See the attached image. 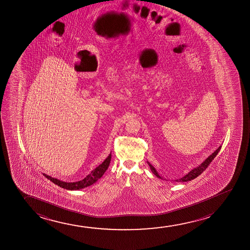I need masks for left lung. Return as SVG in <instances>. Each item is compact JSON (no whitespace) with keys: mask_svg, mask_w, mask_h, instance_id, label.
<instances>
[{"mask_svg":"<svg viewBox=\"0 0 250 250\" xmlns=\"http://www.w3.org/2000/svg\"><path fill=\"white\" fill-rule=\"evenodd\" d=\"M220 148H221V146H219L217 149H216L212 154H210L208 157L206 159L205 161L202 162V164L199 165L197 167L193 168L191 171H189V172H188L187 174L185 175L184 177H182V178H179V179H176L174 181L176 182H188L191 181L193 179H195V178H197L199 175H201L202 173V171H205L206 168L208 167L209 164L212 162V160L216 157V155L217 154L219 153V150H220ZM147 164L149 166V167H150L151 171H153V173L155 174L156 177L158 178H161V179H163L162 177H161L159 173H158L157 171H156V169L152 166V165L147 161Z\"/></svg>","mask_w":250,"mask_h":250,"instance_id":"left-lung-1","label":"left lung"}]
</instances>
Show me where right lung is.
<instances>
[{"instance_id":"add662e5","label":"right lung","mask_w":250,"mask_h":250,"mask_svg":"<svg viewBox=\"0 0 250 250\" xmlns=\"http://www.w3.org/2000/svg\"><path fill=\"white\" fill-rule=\"evenodd\" d=\"M111 157L112 155H109L106 157V160L103 161L102 164L99 165L97 167L95 168L89 175H87L85 178L78 182H72V183H67V182L62 181L59 180L57 178H52L48 175L44 174L43 176L45 178H48V180L53 182L55 185H58L62 188L69 189V190H78V189H82V188H86L88 186L92 185L95 184L99 178L103 177V175L105 173V171L107 170V168L109 167L110 161H111Z\"/></svg>"}]
</instances>
